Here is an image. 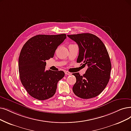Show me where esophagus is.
<instances>
[{
    "label": "esophagus",
    "instance_id": "obj_1",
    "mask_svg": "<svg viewBox=\"0 0 131 131\" xmlns=\"http://www.w3.org/2000/svg\"><path fill=\"white\" fill-rule=\"evenodd\" d=\"M64 72H65V74H66V75H70L71 74V73H70V72L68 71H64Z\"/></svg>",
    "mask_w": 131,
    "mask_h": 131
}]
</instances>
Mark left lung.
<instances>
[{
    "mask_svg": "<svg viewBox=\"0 0 131 131\" xmlns=\"http://www.w3.org/2000/svg\"><path fill=\"white\" fill-rule=\"evenodd\" d=\"M75 41L79 47L77 63L88 67L81 76L72 74L76 82L72 88L74 93L83 99H90L99 95L106 86L110 77L111 63L105 45L97 36L90 33L67 35Z\"/></svg>",
    "mask_w": 131,
    "mask_h": 131,
    "instance_id": "obj_1",
    "label": "left lung"
}]
</instances>
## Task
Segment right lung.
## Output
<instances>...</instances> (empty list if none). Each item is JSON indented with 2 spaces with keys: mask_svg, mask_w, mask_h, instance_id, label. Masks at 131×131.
<instances>
[{
  "mask_svg": "<svg viewBox=\"0 0 131 131\" xmlns=\"http://www.w3.org/2000/svg\"><path fill=\"white\" fill-rule=\"evenodd\" d=\"M66 34L38 35L29 39L21 50L19 71L21 82L33 98L43 101L53 97L63 71L45 70L46 62L54 57L56 49L66 39Z\"/></svg>",
  "mask_w": 131,
  "mask_h": 131,
  "instance_id": "obj_1",
  "label": "right lung"
}]
</instances>
